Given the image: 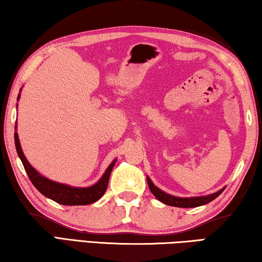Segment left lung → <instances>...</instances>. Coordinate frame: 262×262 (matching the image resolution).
Here are the masks:
<instances>
[{
	"label": "left lung",
	"instance_id": "1",
	"mask_svg": "<svg viewBox=\"0 0 262 262\" xmlns=\"http://www.w3.org/2000/svg\"><path fill=\"white\" fill-rule=\"evenodd\" d=\"M147 184L149 186V190L155 195V198L161 201V203L166 204L168 206H173V207H182V208H193L198 207V206H203L213 201L215 198L222 193L224 189H221L217 192L209 195H203V196H192V198H180V196H173L166 193L155 186L152 181L147 177Z\"/></svg>",
	"mask_w": 262,
	"mask_h": 262
}]
</instances>
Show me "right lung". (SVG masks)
<instances>
[{
  "label": "right lung",
  "instance_id": "add662e5",
  "mask_svg": "<svg viewBox=\"0 0 262 262\" xmlns=\"http://www.w3.org/2000/svg\"><path fill=\"white\" fill-rule=\"evenodd\" d=\"M20 94H18L17 100H19ZM15 145L17 149V154L21 160L23 166L25 168V171L29 176L32 184L35 186L41 194H43L47 198L56 201L57 204L66 205V206H78V205H90L99 200L101 196L104 194L105 190L108 187V182L113 168L115 166V161L110 163V166L104 171L103 176L100 178L98 183L89 187H73L70 185L62 184L54 181H50L48 178L41 176L35 169L31 166L30 162L27 161L24 153H23L19 139H18V134H15Z\"/></svg>",
  "mask_w": 262,
  "mask_h": 262
}]
</instances>
